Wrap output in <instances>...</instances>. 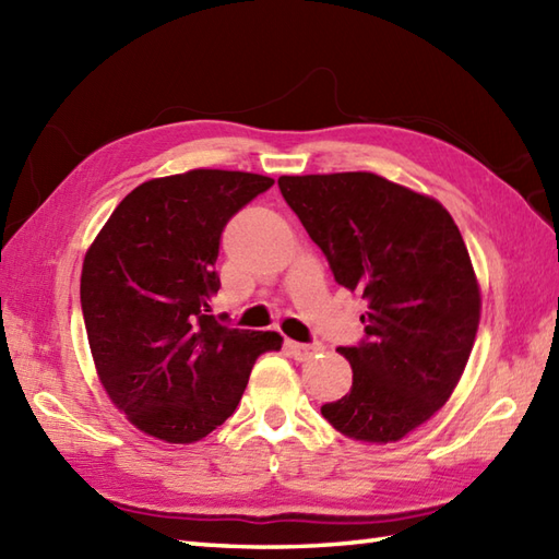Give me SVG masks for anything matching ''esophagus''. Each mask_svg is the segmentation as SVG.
Instances as JSON below:
<instances>
[{
	"instance_id": "1",
	"label": "esophagus",
	"mask_w": 559,
	"mask_h": 559,
	"mask_svg": "<svg viewBox=\"0 0 559 559\" xmlns=\"http://www.w3.org/2000/svg\"><path fill=\"white\" fill-rule=\"evenodd\" d=\"M286 348L290 350L295 360H307V358H312V355L322 350L319 343H298V341H286Z\"/></svg>"
}]
</instances>
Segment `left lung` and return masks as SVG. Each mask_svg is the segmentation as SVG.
Here are the masks:
<instances>
[{"label":"left lung","instance_id":"8db88e82","mask_svg":"<svg viewBox=\"0 0 559 559\" xmlns=\"http://www.w3.org/2000/svg\"><path fill=\"white\" fill-rule=\"evenodd\" d=\"M278 187L338 286L367 300L362 341L338 348L353 386L322 415L358 442H396L444 406L476 341L463 237L439 201L372 173L283 175Z\"/></svg>","mask_w":559,"mask_h":559}]
</instances>
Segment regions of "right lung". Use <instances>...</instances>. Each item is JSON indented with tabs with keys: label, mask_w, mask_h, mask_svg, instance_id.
Returning <instances> with one entry per match:
<instances>
[{
	"label": "right lung",
	"mask_w": 559,
	"mask_h": 559,
	"mask_svg": "<svg viewBox=\"0 0 559 559\" xmlns=\"http://www.w3.org/2000/svg\"><path fill=\"white\" fill-rule=\"evenodd\" d=\"M273 185L237 170H189L139 185L88 247L81 310L100 382L129 423L192 444L230 418L276 331L213 317L221 233Z\"/></svg>",
	"instance_id": "right-lung-1"
}]
</instances>
